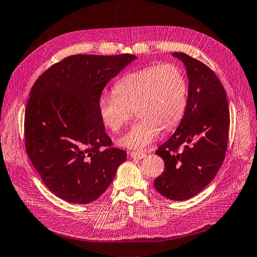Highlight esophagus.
I'll list each match as a JSON object with an SVG mask.
<instances>
[{"label":"esophagus","mask_w":257,"mask_h":257,"mask_svg":"<svg viewBox=\"0 0 257 257\" xmlns=\"http://www.w3.org/2000/svg\"><path fill=\"white\" fill-rule=\"evenodd\" d=\"M130 156L132 158H134V159H142V158L146 157V153L140 152V151H136V152L133 151V152L130 153Z\"/></svg>","instance_id":"34e87169"}]
</instances>
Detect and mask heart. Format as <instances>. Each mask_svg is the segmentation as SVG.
Masks as SVG:
<instances>
[{
  "instance_id": "obj_1",
  "label": "heart",
  "mask_w": 257,
  "mask_h": 257,
  "mask_svg": "<svg viewBox=\"0 0 257 257\" xmlns=\"http://www.w3.org/2000/svg\"><path fill=\"white\" fill-rule=\"evenodd\" d=\"M189 84L183 71L173 63L150 65L121 77L112 87V96L98 101L100 119L117 133L136 111L139 120L118 143L130 149H143L155 140L160 128L176 127L186 111Z\"/></svg>"
}]
</instances>
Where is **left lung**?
Returning a JSON list of instances; mask_svg holds the SVG:
<instances>
[{
    "instance_id": "obj_1",
    "label": "left lung",
    "mask_w": 257,
    "mask_h": 257,
    "mask_svg": "<svg viewBox=\"0 0 257 257\" xmlns=\"http://www.w3.org/2000/svg\"><path fill=\"white\" fill-rule=\"evenodd\" d=\"M189 78L186 111L173 136L155 152L164 161L154 187L171 200H186L201 192L222 166L229 140L230 110L218 77L199 60L173 53Z\"/></svg>"
}]
</instances>
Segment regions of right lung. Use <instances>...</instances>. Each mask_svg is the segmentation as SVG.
Here are the masks:
<instances>
[{
  "label": "right lung",
  "instance_id": "add662e5",
  "mask_svg": "<svg viewBox=\"0 0 257 257\" xmlns=\"http://www.w3.org/2000/svg\"><path fill=\"white\" fill-rule=\"evenodd\" d=\"M136 56L75 55L51 65L30 90L25 150L48 190L71 203L96 200L126 152L112 147L98 101L108 81Z\"/></svg>",
  "mask_w": 257,
  "mask_h": 257
}]
</instances>
